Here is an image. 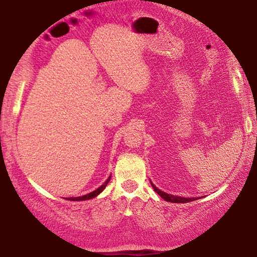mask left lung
I'll use <instances>...</instances> for the list:
<instances>
[{"instance_id":"obj_1","label":"left lung","mask_w":257,"mask_h":257,"mask_svg":"<svg viewBox=\"0 0 257 257\" xmlns=\"http://www.w3.org/2000/svg\"><path fill=\"white\" fill-rule=\"evenodd\" d=\"M152 184V182H151ZM152 187H153L154 190L158 193L161 197L163 199H165L167 202H171V203H188V202H193V201H196L197 198H186V197H179V196H175V195H170V194H167L164 193V191L160 190L159 188H156V187L152 184Z\"/></svg>"}]
</instances>
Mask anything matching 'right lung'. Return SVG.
<instances>
[{"label":"right lung","mask_w":257,"mask_h":257,"mask_svg":"<svg viewBox=\"0 0 257 257\" xmlns=\"http://www.w3.org/2000/svg\"><path fill=\"white\" fill-rule=\"evenodd\" d=\"M110 179H111V176L108 177V179H107L105 182H104V184H103L101 187H98V188H97L96 190L92 191V193H89V194H87V195H84V196H80V197H71V198H67V199H70V201H87V199L94 198L95 196H97V195H98L99 193H102L103 189L105 188L106 185L108 184V181H110Z\"/></svg>","instance_id":"1"}]
</instances>
